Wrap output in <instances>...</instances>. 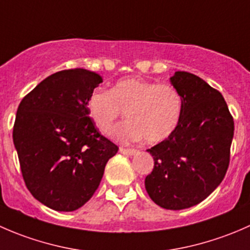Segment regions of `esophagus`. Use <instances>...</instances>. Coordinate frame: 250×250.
Masks as SVG:
<instances>
[{"label": "esophagus", "instance_id": "obj_1", "mask_svg": "<svg viewBox=\"0 0 250 250\" xmlns=\"http://www.w3.org/2000/svg\"><path fill=\"white\" fill-rule=\"evenodd\" d=\"M120 152L123 153V155L133 156L137 153V150L135 148H125V147H120Z\"/></svg>", "mask_w": 250, "mask_h": 250}]
</instances>
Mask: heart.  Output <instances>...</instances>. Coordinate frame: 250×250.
Here are the masks:
<instances>
[{
  "label": "heart",
  "instance_id": "obj_1",
  "mask_svg": "<svg viewBox=\"0 0 250 250\" xmlns=\"http://www.w3.org/2000/svg\"><path fill=\"white\" fill-rule=\"evenodd\" d=\"M87 110L104 134H109L125 111L128 121L113 130V137L123 143L144 138L146 143L156 144L167 139L176 128L183 99L169 83L128 77L117 81L110 90H93L88 98Z\"/></svg>",
  "mask_w": 250,
  "mask_h": 250
}]
</instances>
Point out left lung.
<instances>
[{"label": "left lung", "instance_id": "left-lung-1", "mask_svg": "<svg viewBox=\"0 0 250 250\" xmlns=\"http://www.w3.org/2000/svg\"><path fill=\"white\" fill-rule=\"evenodd\" d=\"M170 82L180 93L183 110L172 134L147 150L155 166L145 188L157 206L180 210L201 203L220 185L234 125L221 93L202 78L176 71Z\"/></svg>", "mask_w": 250, "mask_h": 250}]
</instances>
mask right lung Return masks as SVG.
<instances>
[{
  "label": "right lung",
  "mask_w": 250,
  "mask_h": 250,
  "mask_svg": "<svg viewBox=\"0 0 250 250\" xmlns=\"http://www.w3.org/2000/svg\"><path fill=\"white\" fill-rule=\"evenodd\" d=\"M103 82L84 69L48 76L19 104L13 143L25 185L48 208L72 211L92 198L117 145L88 115L90 93Z\"/></svg>",
  "instance_id": "obj_1"
}]
</instances>
